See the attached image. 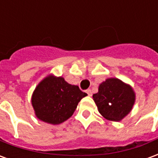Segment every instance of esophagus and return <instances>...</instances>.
<instances>
[{"label": "esophagus", "instance_id": "esophagus-1", "mask_svg": "<svg viewBox=\"0 0 158 158\" xmlns=\"http://www.w3.org/2000/svg\"><path fill=\"white\" fill-rule=\"evenodd\" d=\"M86 93H87V95H88L89 96H92V91H91V89H86Z\"/></svg>", "mask_w": 158, "mask_h": 158}]
</instances>
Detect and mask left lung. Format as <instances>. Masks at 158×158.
Returning <instances> with one entry per match:
<instances>
[{
  "mask_svg": "<svg viewBox=\"0 0 158 158\" xmlns=\"http://www.w3.org/2000/svg\"><path fill=\"white\" fill-rule=\"evenodd\" d=\"M132 88L118 79L111 78L102 83L93 99L105 118L120 121L131 111L135 103Z\"/></svg>",
  "mask_w": 158,
  "mask_h": 158,
  "instance_id": "1",
  "label": "left lung"
}]
</instances>
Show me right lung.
<instances>
[{"label":"right lung","mask_w":158,"mask_h":158,"mask_svg":"<svg viewBox=\"0 0 158 158\" xmlns=\"http://www.w3.org/2000/svg\"><path fill=\"white\" fill-rule=\"evenodd\" d=\"M86 96L79 86L70 85L62 77L49 76L36 87L32 105L38 118L59 124L72 116L78 103Z\"/></svg>","instance_id":"right-lung-1"}]
</instances>
